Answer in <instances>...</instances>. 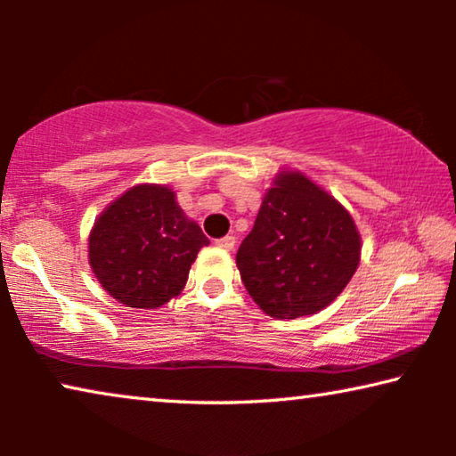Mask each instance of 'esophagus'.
<instances>
[{"instance_id": "1", "label": "esophagus", "mask_w": 456, "mask_h": 456, "mask_svg": "<svg viewBox=\"0 0 456 456\" xmlns=\"http://www.w3.org/2000/svg\"><path fill=\"white\" fill-rule=\"evenodd\" d=\"M234 242H236L234 236H222V239L216 240V245L220 247V248H224V251H232Z\"/></svg>"}]
</instances>
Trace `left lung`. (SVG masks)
<instances>
[{
  "instance_id": "left-lung-1",
  "label": "left lung",
  "mask_w": 456,
  "mask_h": 456,
  "mask_svg": "<svg viewBox=\"0 0 456 456\" xmlns=\"http://www.w3.org/2000/svg\"><path fill=\"white\" fill-rule=\"evenodd\" d=\"M359 259L361 236L351 214L301 172L273 178L236 253L248 295L276 320L328 307L351 282Z\"/></svg>"
}]
</instances>
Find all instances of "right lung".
<instances>
[{
	"label": "right lung",
	"mask_w": 456,
	"mask_h": 456,
	"mask_svg": "<svg viewBox=\"0 0 456 456\" xmlns=\"http://www.w3.org/2000/svg\"><path fill=\"white\" fill-rule=\"evenodd\" d=\"M209 245L172 189L139 184L97 217L89 264L99 284L126 307L155 309L180 295L201 247Z\"/></svg>",
	"instance_id": "right-lung-1"
}]
</instances>
